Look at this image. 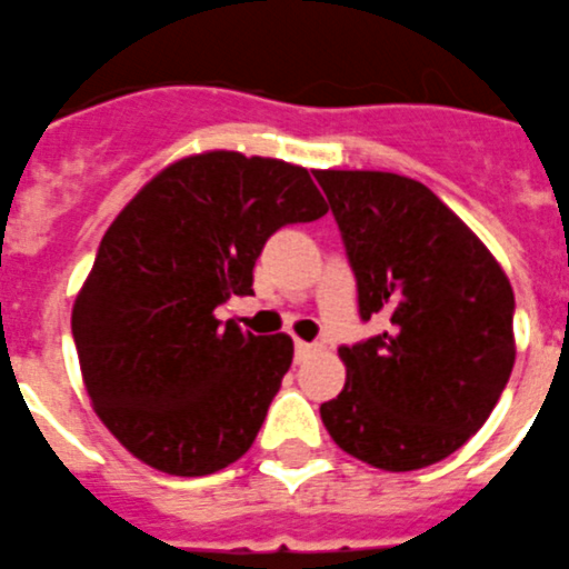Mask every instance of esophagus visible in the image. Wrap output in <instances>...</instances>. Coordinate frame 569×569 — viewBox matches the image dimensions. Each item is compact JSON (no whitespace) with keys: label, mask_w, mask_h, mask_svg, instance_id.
Here are the masks:
<instances>
[{"label":"esophagus","mask_w":569,"mask_h":569,"mask_svg":"<svg viewBox=\"0 0 569 569\" xmlns=\"http://www.w3.org/2000/svg\"><path fill=\"white\" fill-rule=\"evenodd\" d=\"M313 352H316V342H303V340L295 342V358H298V361H303L307 355H313Z\"/></svg>","instance_id":"1"}]
</instances>
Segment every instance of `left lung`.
<instances>
[{
    "label": "left lung",
    "instance_id": "obj_1",
    "mask_svg": "<svg viewBox=\"0 0 569 569\" xmlns=\"http://www.w3.org/2000/svg\"><path fill=\"white\" fill-rule=\"evenodd\" d=\"M358 283L385 331L340 346L346 388L322 423L385 471L450 457L487 423L513 370V289L480 238L427 184L397 172L319 169Z\"/></svg>",
    "mask_w": 569,
    "mask_h": 569
}]
</instances>
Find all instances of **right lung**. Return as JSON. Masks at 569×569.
<instances>
[{
    "mask_svg": "<svg viewBox=\"0 0 569 569\" xmlns=\"http://www.w3.org/2000/svg\"><path fill=\"white\" fill-rule=\"evenodd\" d=\"M325 211L303 167L206 151L163 169L112 220L71 331L94 411L133 457L202 477L250 450L292 340L244 333L214 310L253 292L277 229Z\"/></svg>",
    "mask_w": 569,
    "mask_h": 569,
    "instance_id": "add662e5",
    "label": "right lung"
}]
</instances>
